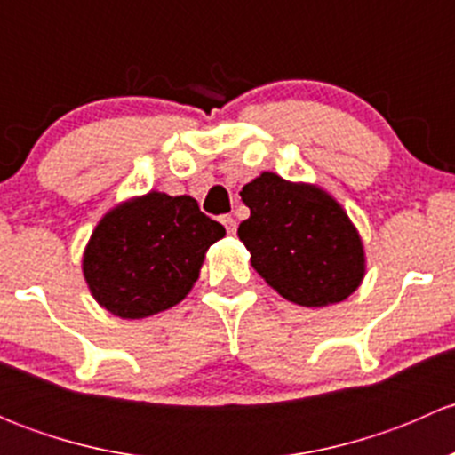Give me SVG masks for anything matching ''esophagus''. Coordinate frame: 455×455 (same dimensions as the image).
<instances>
[{
	"instance_id": "34e87169",
	"label": "esophagus",
	"mask_w": 455,
	"mask_h": 455,
	"mask_svg": "<svg viewBox=\"0 0 455 455\" xmlns=\"http://www.w3.org/2000/svg\"><path fill=\"white\" fill-rule=\"evenodd\" d=\"M220 222L224 224V228H227L228 235H233V233H235V228H237L235 218H231V215H222V218H220Z\"/></svg>"
}]
</instances>
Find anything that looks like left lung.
Wrapping results in <instances>:
<instances>
[{"mask_svg": "<svg viewBox=\"0 0 455 455\" xmlns=\"http://www.w3.org/2000/svg\"><path fill=\"white\" fill-rule=\"evenodd\" d=\"M251 218L237 235L251 264L288 301L308 308L337 304L359 288L363 244L337 200L319 187L261 173L242 187Z\"/></svg>", "mask_w": 455, "mask_h": 455, "instance_id": "obj_1", "label": "left lung"}]
</instances>
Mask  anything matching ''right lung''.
I'll list each match as a JSON object with an SVG mask.
<instances>
[{"label": "right lung", "mask_w": 455, "mask_h": 455, "mask_svg": "<svg viewBox=\"0 0 455 455\" xmlns=\"http://www.w3.org/2000/svg\"><path fill=\"white\" fill-rule=\"evenodd\" d=\"M224 233L189 196L151 191L100 220L84 255L85 282L123 319L163 313L185 299L206 249Z\"/></svg>", "instance_id": "obj_1"}]
</instances>
